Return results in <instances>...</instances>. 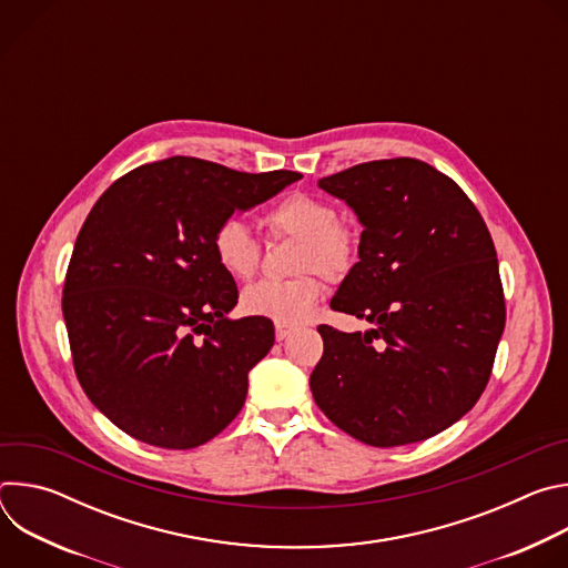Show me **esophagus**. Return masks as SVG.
<instances>
[{
	"label": "esophagus",
	"mask_w": 568,
	"mask_h": 568,
	"mask_svg": "<svg viewBox=\"0 0 568 568\" xmlns=\"http://www.w3.org/2000/svg\"><path fill=\"white\" fill-rule=\"evenodd\" d=\"M292 335V328L290 326H281V323H276V342H283Z\"/></svg>",
	"instance_id": "esophagus-1"
}]
</instances>
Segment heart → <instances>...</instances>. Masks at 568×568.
<instances>
[{
    "label": "heart",
    "instance_id": "1",
    "mask_svg": "<svg viewBox=\"0 0 568 568\" xmlns=\"http://www.w3.org/2000/svg\"><path fill=\"white\" fill-rule=\"evenodd\" d=\"M276 235L301 237L296 270L310 272L290 281H258L242 292V310L272 318L281 326H296L310 318L323 294V276H344L357 258L355 233L344 226L335 204L312 193H292L267 213ZM220 267L233 278H250L261 261V245L240 217H224L211 237Z\"/></svg>",
    "mask_w": 568,
    "mask_h": 568
}]
</instances>
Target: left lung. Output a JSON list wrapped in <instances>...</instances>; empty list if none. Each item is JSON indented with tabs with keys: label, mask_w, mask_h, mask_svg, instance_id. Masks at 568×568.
Here are the masks:
<instances>
[{
	"label": "left lung",
	"mask_w": 568,
	"mask_h": 568,
	"mask_svg": "<svg viewBox=\"0 0 568 568\" xmlns=\"http://www.w3.org/2000/svg\"><path fill=\"white\" fill-rule=\"evenodd\" d=\"M364 226L331 307L366 333L318 326L316 407L373 447H399L460 420L490 379L506 326L495 242L447 175L397 156L316 182Z\"/></svg>",
	"instance_id": "1"
}]
</instances>
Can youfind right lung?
Returning <instances> with one entry per match:
<instances>
[{"label":"right lung","mask_w":568,"mask_h":568,"mask_svg":"<svg viewBox=\"0 0 568 568\" xmlns=\"http://www.w3.org/2000/svg\"><path fill=\"white\" fill-rule=\"evenodd\" d=\"M301 180L171 156L116 180L80 229L62 290L73 368L94 407L132 438L193 449L242 409L274 346L265 316L231 321L237 287L215 226Z\"/></svg>","instance_id":"right-lung-1"}]
</instances>
